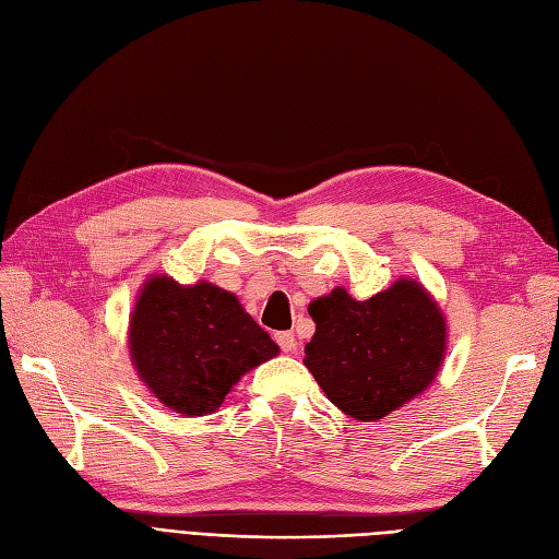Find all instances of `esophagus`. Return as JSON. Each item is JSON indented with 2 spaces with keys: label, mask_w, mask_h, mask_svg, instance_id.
Returning <instances> with one entry per match:
<instances>
[{
  "label": "esophagus",
  "mask_w": 559,
  "mask_h": 559,
  "mask_svg": "<svg viewBox=\"0 0 559 559\" xmlns=\"http://www.w3.org/2000/svg\"><path fill=\"white\" fill-rule=\"evenodd\" d=\"M275 341H277V345L282 347L284 354H294V352H296V337H294L292 331H280V333H275Z\"/></svg>",
  "instance_id": "obj_1"
}]
</instances>
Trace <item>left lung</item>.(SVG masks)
<instances>
[{
    "label": "left lung",
    "instance_id": "8db88e82",
    "mask_svg": "<svg viewBox=\"0 0 559 559\" xmlns=\"http://www.w3.org/2000/svg\"><path fill=\"white\" fill-rule=\"evenodd\" d=\"M308 312L317 329L302 361L335 408L359 421H378L425 394L445 361V314L413 277L368 300L335 286Z\"/></svg>",
    "mask_w": 559,
    "mask_h": 559
}]
</instances>
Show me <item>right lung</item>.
Segmentation results:
<instances>
[{"label":"right lung","mask_w":559,"mask_h":559,"mask_svg":"<svg viewBox=\"0 0 559 559\" xmlns=\"http://www.w3.org/2000/svg\"><path fill=\"white\" fill-rule=\"evenodd\" d=\"M128 352L165 408L202 417L216 413L240 378L277 357L280 347L222 286L151 275L130 312Z\"/></svg>","instance_id":"1"}]
</instances>
